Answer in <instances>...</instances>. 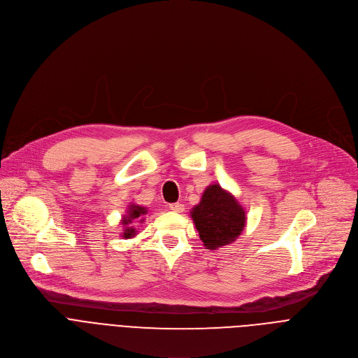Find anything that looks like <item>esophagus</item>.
<instances>
[{
	"mask_svg": "<svg viewBox=\"0 0 358 358\" xmlns=\"http://www.w3.org/2000/svg\"><path fill=\"white\" fill-rule=\"evenodd\" d=\"M170 210L174 211V213H182L184 211V206L180 202H174V203H170Z\"/></svg>",
	"mask_w": 358,
	"mask_h": 358,
	"instance_id": "obj_1",
	"label": "esophagus"
}]
</instances>
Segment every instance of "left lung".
<instances>
[{"label": "left lung", "instance_id": "8db88e82", "mask_svg": "<svg viewBox=\"0 0 358 358\" xmlns=\"http://www.w3.org/2000/svg\"><path fill=\"white\" fill-rule=\"evenodd\" d=\"M191 218L203 246L211 250L232 243L246 224L242 206L220 184L206 188L198 206L191 210Z\"/></svg>", "mask_w": 358, "mask_h": 358}]
</instances>
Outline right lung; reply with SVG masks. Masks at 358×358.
<instances>
[{
  "label": "right lung",
  "instance_id": "add662e5",
  "mask_svg": "<svg viewBox=\"0 0 358 358\" xmlns=\"http://www.w3.org/2000/svg\"><path fill=\"white\" fill-rule=\"evenodd\" d=\"M126 213L127 214L122 220V224L124 225V229H123L122 235H123V238L129 239V238H133V236L137 235V231L133 227H130V224L131 222H137V221L143 222L144 220L141 217L147 214V208L145 207H140V206H137V203H130V207L127 208Z\"/></svg>",
  "mask_w": 358,
  "mask_h": 358
}]
</instances>
